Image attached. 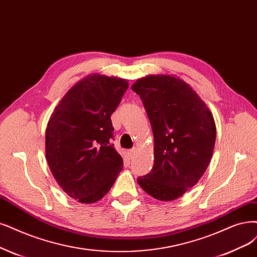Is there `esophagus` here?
Segmentation results:
<instances>
[{
  "label": "esophagus",
  "instance_id": "1",
  "mask_svg": "<svg viewBox=\"0 0 257 257\" xmlns=\"http://www.w3.org/2000/svg\"><path fill=\"white\" fill-rule=\"evenodd\" d=\"M136 154H137V148H134V149H131V150L128 151V156H129L130 159L134 158L136 156Z\"/></svg>",
  "mask_w": 257,
  "mask_h": 257
}]
</instances>
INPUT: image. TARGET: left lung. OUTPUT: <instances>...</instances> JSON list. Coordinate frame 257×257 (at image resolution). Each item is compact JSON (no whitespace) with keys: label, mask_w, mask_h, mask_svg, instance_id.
I'll return each instance as SVG.
<instances>
[{"label":"left lung","mask_w":257,"mask_h":257,"mask_svg":"<svg viewBox=\"0 0 257 257\" xmlns=\"http://www.w3.org/2000/svg\"><path fill=\"white\" fill-rule=\"evenodd\" d=\"M154 132V166L138 183L160 201L181 197L200 180L213 156L216 125L205 102L175 75H149L131 85Z\"/></svg>","instance_id":"left-lung-1"}]
</instances>
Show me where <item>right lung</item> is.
I'll return each instance as SVG.
<instances>
[{
  "instance_id": "1",
  "label": "right lung",
  "mask_w": 257,
  "mask_h": 257,
  "mask_svg": "<svg viewBox=\"0 0 257 257\" xmlns=\"http://www.w3.org/2000/svg\"><path fill=\"white\" fill-rule=\"evenodd\" d=\"M128 85L122 78L88 75L65 93L47 122V164L59 186L80 203L100 200L122 169V158L110 144L111 115Z\"/></svg>"
}]
</instances>
